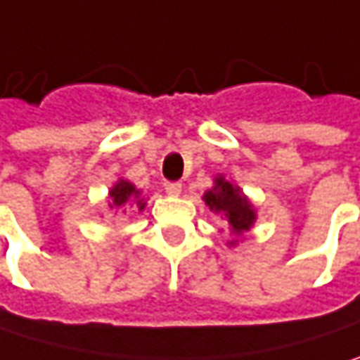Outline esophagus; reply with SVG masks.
Returning <instances> with one entry per match:
<instances>
[{"mask_svg": "<svg viewBox=\"0 0 360 360\" xmlns=\"http://www.w3.org/2000/svg\"><path fill=\"white\" fill-rule=\"evenodd\" d=\"M165 191H167L169 195H179L181 183L179 181H169V183H165Z\"/></svg>", "mask_w": 360, "mask_h": 360, "instance_id": "esophagus-1", "label": "esophagus"}]
</instances>
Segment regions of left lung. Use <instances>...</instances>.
<instances>
[{
	"label": "left lung",
	"mask_w": 360,
	"mask_h": 360,
	"mask_svg": "<svg viewBox=\"0 0 360 360\" xmlns=\"http://www.w3.org/2000/svg\"><path fill=\"white\" fill-rule=\"evenodd\" d=\"M204 202L214 214H220L229 220L231 231L235 235H243L255 222V208L251 202L241 193L237 185L226 181L222 175L214 179V187L204 193ZM237 243V241H233ZM231 243V245H233Z\"/></svg>",
	"instance_id": "1"
}]
</instances>
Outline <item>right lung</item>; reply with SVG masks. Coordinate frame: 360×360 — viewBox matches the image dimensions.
Wrapping results in <instances>:
<instances>
[{
	"instance_id": "right-lung-1",
	"label": "right lung",
	"mask_w": 360,
	"mask_h": 360,
	"mask_svg": "<svg viewBox=\"0 0 360 360\" xmlns=\"http://www.w3.org/2000/svg\"><path fill=\"white\" fill-rule=\"evenodd\" d=\"M109 198H111V204H109L111 208H121L125 204H136L138 210H144V206H146L144 198H140V189H136V185H131L125 179H119L115 183L109 191Z\"/></svg>"
}]
</instances>
